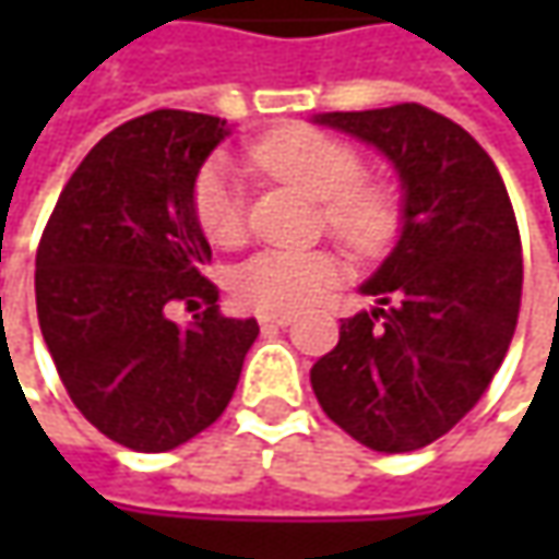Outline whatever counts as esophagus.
Here are the masks:
<instances>
[{"mask_svg":"<svg viewBox=\"0 0 559 559\" xmlns=\"http://www.w3.org/2000/svg\"><path fill=\"white\" fill-rule=\"evenodd\" d=\"M258 323H261V326H289L292 313L289 311H261L258 313Z\"/></svg>","mask_w":559,"mask_h":559,"instance_id":"1","label":"esophagus"}]
</instances>
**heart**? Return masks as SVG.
<instances>
[{
	"label": "heart",
	"mask_w": 559,
	"mask_h": 559,
	"mask_svg": "<svg viewBox=\"0 0 559 559\" xmlns=\"http://www.w3.org/2000/svg\"><path fill=\"white\" fill-rule=\"evenodd\" d=\"M258 170L298 183L320 199L323 224L360 258H373L392 246L401 226L395 186L364 174L355 145L317 127L289 123L248 148ZM192 211L214 246H239L246 239V192L226 162L204 167L192 189ZM342 276L330 248L270 246L254 251L233 273L239 301L261 311H298L317 301Z\"/></svg>",
	"instance_id": "1"
}]
</instances>
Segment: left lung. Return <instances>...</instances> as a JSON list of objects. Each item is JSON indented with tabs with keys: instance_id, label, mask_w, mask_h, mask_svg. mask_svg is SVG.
I'll return each mask as SVG.
<instances>
[{
	"instance_id": "8db88e82",
	"label": "left lung",
	"mask_w": 559,
	"mask_h": 559,
	"mask_svg": "<svg viewBox=\"0 0 559 559\" xmlns=\"http://www.w3.org/2000/svg\"><path fill=\"white\" fill-rule=\"evenodd\" d=\"M313 123L382 152L401 180V236L360 286L379 308L342 320L311 367L326 417L382 454L426 448L485 395L520 317L523 248L495 162L417 102Z\"/></svg>"
}]
</instances>
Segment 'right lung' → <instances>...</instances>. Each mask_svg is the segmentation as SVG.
I'll list each match as a JSON object with an SVG mask.
<instances>
[{"mask_svg":"<svg viewBox=\"0 0 559 559\" xmlns=\"http://www.w3.org/2000/svg\"><path fill=\"white\" fill-rule=\"evenodd\" d=\"M226 120L148 111L120 123L61 189L36 248V313L76 411L130 451L195 439L236 392L258 320L217 311L211 246L192 211ZM174 304L204 307L193 323Z\"/></svg>","mask_w":559,"mask_h":559,"instance_id":"right-lung-1","label":"right lung"}]
</instances>
